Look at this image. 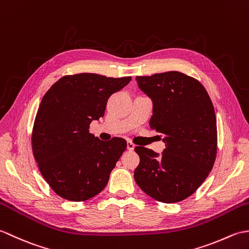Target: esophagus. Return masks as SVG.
Instances as JSON below:
<instances>
[{"label":"esophagus","instance_id":"1","mask_svg":"<svg viewBox=\"0 0 249 249\" xmlns=\"http://www.w3.org/2000/svg\"><path fill=\"white\" fill-rule=\"evenodd\" d=\"M126 148H128L129 150H133V149L135 148V145L132 142H126Z\"/></svg>","mask_w":249,"mask_h":249}]
</instances>
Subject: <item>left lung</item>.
<instances>
[{
  "instance_id": "1",
  "label": "left lung",
  "mask_w": 249,
  "mask_h": 249,
  "mask_svg": "<svg viewBox=\"0 0 249 249\" xmlns=\"http://www.w3.org/2000/svg\"><path fill=\"white\" fill-rule=\"evenodd\" d=\"M141 90L151 99L150 128L164 135L161 156L135 147L140 164L137 185L153 199L179 202L197 191L211 171L217 151L216 116L200 82L179 71L136 76Z\"/></svg>"
}]
</instances>
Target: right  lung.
I'll return each instance as SVG.
<instances>
[{
    "instance_id": "obj_1",
    "label": "right lung",
    "mask_w": 249,
    "mask_h": 249,
    "mask_svg": "<svg viewBox=\"0 0 249 249\" xmlns=\"http://www.w3.org/2000/svg\"><path fill=\"white\" fill-rule=\"evenodd\" d=\"M131 79L65 75L43 96L33 128V153L43 178L64 199L85 201L107 186L126 142H104L88 129L104 116L108 98Z\"/></svg>"
}]
</instances>
